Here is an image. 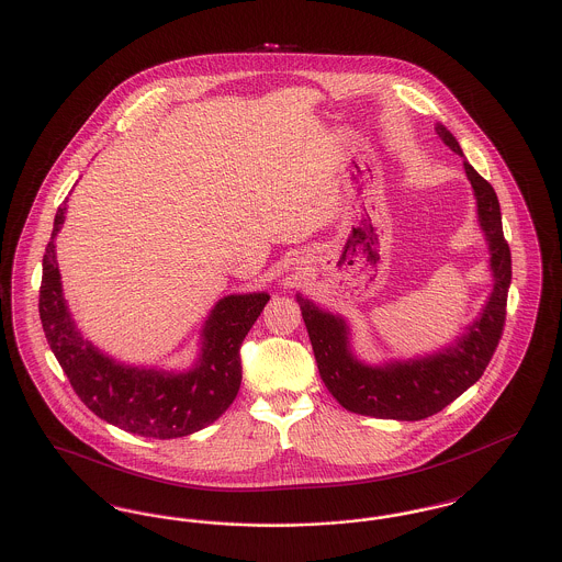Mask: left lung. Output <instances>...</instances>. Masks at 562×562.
Segmentation results:
<instances>
[{
    "label": "left lung",
    "instance_id": "obj_1",
    "mask_svg": "<svg viewBox=\"0 0 562 562\" xmlns=\"http://www.w3.org/2000/svg\"><path fill=\"white\" fill-rule=\"evenodd\" d=\"M434 131L451 151L463 158L457 138L445 124L438 122ZM463 170L476 200V218L488 246V271L493 282L481 314L465 324L463 333L451 344L413 358H392L371 364L356 353L348 318L296 293L322 381L335 401L351 413L396 422L426 419L481 379L499 344L512 282L509 246L504 240L495 189L465 158Z\"/></svg>",
    "mask_w": 562,
    "mask_h": 562
}]
</instances>
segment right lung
<instances>
[{"label": "right lung", "instance_id": "obj_1", "mask_svg": "<svg viewBox=\"0 0 562 562\" xmlns=\"http://www.w3.org/2000/svg\"><path fill=\"white\" fill-rule=\"evenodd\" d=\"M67 202L54 216L42 263L40 318L58 364L80 401L111 426L145 438H181L216 422L238 396L240 346L269 294L234 293L214 303L200 330V351L183 371L126 364L81 335L63 294L56 244Z\"/></svg>", "mask_w": 562, "mask_h": 562}]
</instances>
